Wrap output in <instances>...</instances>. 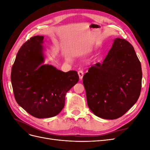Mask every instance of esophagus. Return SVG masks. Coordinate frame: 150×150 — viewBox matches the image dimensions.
<instances>
[{"label": "esophagus", "mask_w": 150, "mask_h": 150, "mask_svg": "<svg viewBox=\"0 0 150 150\" xmlns=\"http://www.w3.org/2000/svg\"><path fill=\"white\" fill-rule=\"evenodd\" d=\"M78 75H79V79H82L83 78V76H84V72L83 71H78Z\"/></svg>", "instance_id": "obj_1"}]
</instances>
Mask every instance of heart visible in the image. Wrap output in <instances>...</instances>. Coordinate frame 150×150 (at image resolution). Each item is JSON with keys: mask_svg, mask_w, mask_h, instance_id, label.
<instances>
[{"mask_svg": "<svg viewBox=\"0 0 150 150\" xmlns=\"http://www.w3.org/2000/svg\"><path fill=\"white\" fill-rule=\"evenodd\" d=\"M66 59H67V61H71V59H70V57H67Z\"/></svg>", "mask_w": 150, "mask_h": 150, "instance_id": "heart-1", "label": "heart"}]
</instances>
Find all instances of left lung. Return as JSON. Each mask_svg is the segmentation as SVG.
Masks as SVG:
<instances>
[{
    "instance_id": "obj_1",
    "label": "left lung",
    "mask_w": 150,
    "mask_h": 150,
    "mask_svg": "<svg viewBox=\"0 0 150 150\" xmlns=\"http://www.w3.org/2000/svg\"><path fill=\"white\" fill-rule=\"evenodd\" d=\"M113 41L103 62L91 67L83 78L88 106L104 120L125 115L142 89V66L132 45L123 39Z\"/></svg>"
}]
</instances>
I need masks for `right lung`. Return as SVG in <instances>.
<instances>
[{
    "label": "right lung",
    "mask_w": 150,
    "mask_h": 150,
    "mask_svg": "<svg viewBox=\"0 0 150 150\" xmlns=\"http://www.w3.org/2000/svg\"><path fill=\"white\" fill-rule=\"evenodd\" d=\"M43 40L44 36L36 35L22 45L11 71L17 104L38 118L57 115L64 107L67 92L79 81L76 71L64 72L52 65L44 64Z\"/></svg>",
    "instance_id": "add662e5"
}]
</instances>
